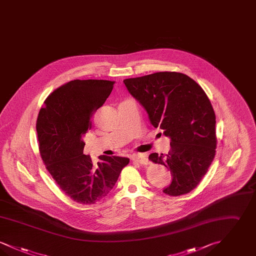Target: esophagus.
<instances>
[{"label":"esophagus","instance_id":"esophagus-1","mask_svg":"<svg viewBox=\"0 0 256 256\" xmlns=\"http://www.w3.org/2000/svg\"><path fill=\"white\" fill-rule=\"evenodd\" d=\"M132 160L137 162V163H139V164H141V165H148V159L144 154H135L132 156Z\"/></svg>","mask_w":256,"mask_h":256}]
</instances>
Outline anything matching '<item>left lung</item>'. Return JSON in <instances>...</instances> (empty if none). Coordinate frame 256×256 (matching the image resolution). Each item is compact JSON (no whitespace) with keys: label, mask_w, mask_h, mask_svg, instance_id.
I'll use <instances>...</instances> for the list:
<instances>
[{"label":"left lung","mask_w":256,"mask_h":256,"mask_svg":"<svg viewBox=\"0 0 256 256\" xmlns=\"http://www.w3.org/2000/svg\"><path fill=\"white\" fill-rule=\"evenodd\" d=\"M124 84L146 110L150 124L170 139L168 154L148 156L170 170L172 182L163 192L174 196L189 193L216 152V116L206 92L190 76L176 72L126 78Z\"/></svg>","instance_id":"1"}]
</instances>
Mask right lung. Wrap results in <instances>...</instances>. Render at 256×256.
I'll list each match as a JSON object with an SVG mask.
<instances>
[{
	"label": "right lung",
	"instance_id": "right-lung-1",
	"mask_svg": "<svg viewBox=\"0 0 256 256\" xmlns=\"http://www.w3.org/2000/svg\"><path fill=\"white\" fill-rule=\"evenodd\" d=\"M115 82L74 80L54 90L37 118L39 150L61 190L76 202L93 204L110 194L130 158L100 156L94 165L84 154V136L94 112L110 97Z\"/></svg>",
	"mask_w": 256,
	"mask_h": 256
}]
</instances>
